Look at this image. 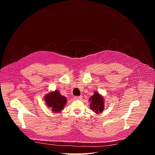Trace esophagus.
Masks as SVG:
<instances>
[{"instance_id":"1","label":"esophagus","mask_w":155,"mask_h":155,"mask_svg":"<svg viewBox=\"0 0 155 155\" xmlns=\"http://www.w3.org/2000/svg\"><path fill=\"white\" fill-rule=\"evenodd\" d=\"M82 97H83V96H75V99H76V100H80V99H82Z\"/></svg>"}]
</instances>
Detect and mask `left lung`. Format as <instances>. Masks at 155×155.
<instances>
[{"label":"left lung","mask_w":155,"mask_h":155,"mask_svg":"<svg viewBox=\"0 0 155 155\" xmlns=\"http://www.w3.org/2000/svg\"><path fill=\"white\" fill-rule=\"evenodd\" d=\"M90 108L96 114H99L103 112L104 108V99L102 95L96 91L94 94L89 99Z\"/></svg>","instance_id":"left-lung-1"}]
</instances>
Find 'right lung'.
Returning a JSON list of instances; mask_svg holds the SVG:
<instances>
[{"label": "right lung", "instance_id": "1", "mask_svg": "<svg viewBox=\"0 0 155 155\" xmlns=\"http://www.w3.org/2000/svg\"><path fill=\"white\" fill-rule=\"evenodd\" d=\"M47 105L51 108L53 113H60L67 102V99L62 96L58 90L51 91L44 98Z\"/></svg>", "mask_w": 155, "mask_h": 155}]
</instances>
